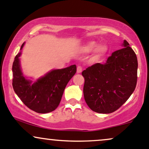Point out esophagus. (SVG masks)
<instances>
[{
  "label": "esophagus",
  "instance_id": "esophagus-1",
  "mask_svg": "<svg viewBox=\"0 0 149 149\" xmlns=\"http://www.w3.org/2000/svg\"><path fill=\"white\" fill-rule=\"evenodd\" d=\"M82 72V68L81 66H78L77 69V73H81Z\"/></svg>",
  "mask_w": 149,
  "mask_h": 149
}]
</instances>
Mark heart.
Listing matches in <instances>:
<instances>
[{
    "label": "heart",
    "mask_w": 149,
    "mask_h": 149,
    "mask_svg": "<svg viewBox=\"0 0 149 149\" xmlns=\"http://www.w3.org/2000/svg\"><path fill=\"white\" fill-rule=\"evenodd\" d=\"M95 49V54L96 56H100L104 54L106 51V47L103 45H98L97 46L96 41H91L86 43L82 47V51L85 53H91Z\"/></svg>",
    "instance_id": "obj_1"
}]
</instances>
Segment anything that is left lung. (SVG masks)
<instances>
[{"instance_id": "1", "label": "left lung", "mask_w": 149, "mask_h": 149, "mask_svg": "<svg viewBox=\"0 0 149 149\" xmlns=\"http://www.w3.org/2000/svg\"><path fill=\"white\" fill-rule=\"evenodd\" d=\"M123 48L112 53L104 64L96 63L81 73L85 101L93 111L108 114L127 101L136 88L137 58L124 40Z\"/></svg>"}]
</instances>
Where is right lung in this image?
Wrapping results in <instances>:
<instances>
[{"mask_svg":"<svg viewBox=\"0 0 149 149\" xmlns=\"http://www.w3.org/2000/svg\"><path fill=\"white\" fill-rule=\"evenodd\" d=\"M24 43L22 45V51ZM19 52L13 64V87L17 96L29 109L38 113L56 110L61 101L67 84L77 72L75 65L63 69L52 70L36 81L23 74Z\"/></svg>","mask_w":149,"mask_h":149,"instance_id":"right-lung-1","label":"right lung"}]
</instances>
